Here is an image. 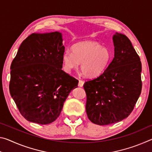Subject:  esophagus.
I'll use <instances>...</instances> for the list:
<instances>
[{
  "instance_id": "esophagus-1",
  "label": "esophagus",
  "mask_w": 152,
  "mask_h": 152,
  "mask_svg": "<svg viewBox=\"0 0 152 152\" xmlns=\"http://www.w3.org/2000/svg\"><path fill=\"white\" fill-rule=\"evenodd\" d=\"M84 81L83 80H80L79 82H78V86L80 87H82L84 85Z\"/></svg>"
}]
</instances>
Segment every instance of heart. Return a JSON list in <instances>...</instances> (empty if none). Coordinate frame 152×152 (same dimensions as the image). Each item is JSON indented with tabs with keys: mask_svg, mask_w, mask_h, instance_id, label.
<instances>
[{
	"mask_svg": "<svg viewBox=\"0 0 152 152\" xmlns=\"http://www.w3.org/2000/svg\"><path fill=\"white\" fill-rule=\"evenodd\" d=\"M72 53L66 51L62 54L64 70L70 73L80 62V70L88 78H95L104 72L109 66L111 53L109 48L91 41L74 44Z\"/></svg>",
	"mask_w": 152,
	"mask_h": 152,
	"instance_id": "obj_1",
	"label": "heart"
}]
</instances>
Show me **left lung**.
<instances>
[{"label":"left lung","instance_id":"left-lung-1","mask_svg":"<svg viewBox=\"0 0 152 152\" xmlns=\"http://www.w3.org/2000/svg\"><path fill=\"white\" fill-rule=\"evenodd\" d=\"M115 54L101 75L84 84L86 111L91 122L113 124L131 114L140 97L142 82L140 58L127 36H113Z\"/></svg>","mask_w":152,"mask_h":152}]
</instances>
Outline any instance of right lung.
<instances>
[{"label":"right lung","instance_id":"add662e5","mask_svg":"<svg viewBox=\"0 0 152 152\" xmlns=\"http://www.w3.org/2000/svg\"><path fill=\"white\" fill-rule=\"evenodd\" d=\"M61 33H33L20 44L11 66L9 91L20 114L49 124L59 117L78 80L64 72Z\"/></svg>","mask_w":152,"mask_h":152}]
</instances>
